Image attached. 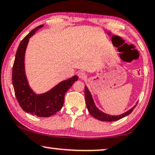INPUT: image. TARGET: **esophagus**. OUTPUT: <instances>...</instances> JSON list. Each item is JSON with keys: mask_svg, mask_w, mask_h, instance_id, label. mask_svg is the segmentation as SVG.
<instances>
[{"mask_svg": "<svg viewBox=\"0 0 155 155\" xmlns=\"http://www.w3.org/2000/svg\"><path fill=\"white\" fill-rule=\"evenodd\" d=\"M78 77H79L80 78H82V79H84V78H86V73L84 72V71H79L78 74Z\"/></svg>", "mask_w": 155, "mask_h": 155, "instance_id": "34e87169", "label": "esophagus"}]
</instances>
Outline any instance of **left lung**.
Here are the masks:
<instances>
[{"mask_svg":"<svg viewBox=\"0 0 155 155\" xmlns=\"http://www.w3.org/2000/svg\"><path fill=\"white\" fill-rule=\"evenodd\" d=\"M84 92L87 109H88L89 113H90L91 116H93L94 118L102 121H114L119 120V119L128 116V114H130V113L133 112V110H134L137 103H138V102H136V105H134L131 109H130L129 110L126 111V112H124L120 115H117V116H115V115H110L102 112L101 110H100L97 107L94 102V100L93 99L92 95H91V93L90 91H89L87 86H85Z\"/></svg>","mask_w":155,"mask_h":155,"instance_id":"8db88e82","label":"left lung"}]
</instances>
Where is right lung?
<instances>
[{
    "mask_svg": "<svg viewBox=\"0 0 155 155\" xmlns=\"http://www.w3.org/2000/svg\"><path fill=\"white\" fill-rule=\"evenodd\" d=\"M41 25L29 32L17 48L12 67V85L15 95L21 109L26 112L39 117H49L62 109L64 95L74 83L78 80L77 76L59 83L53 88L42 94H36L29 86L25 74V57L29 38L37 30L43 27Z\"/></svg>",
    "mask_w": 155,
    "mask_h": 155,
    "instance_id": "add662e5",
    "label": "right lung"
}]
</instances>
